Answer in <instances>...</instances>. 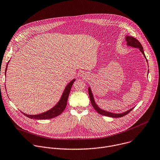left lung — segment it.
I'll return each mask as SVG.
<instances>
[{"mask_svg":"<svg viewBox=\"0 0 160 160\" xmlns=\"http://www.w3.org/2000/svg\"><path fill=\"white\" fill-rule=\"evenodd\" d=\"M126 40L127 41V45L128 46H132V47H134V48H139V50L141 51V52L142 53V55H144V57H145V58L146 59V57L144 55V51H143V48L141 45V44L139 42V41L138 39H136V38L132 37V36H126ZM146 61L148 62V60H146ZM88 94H89V97H90V102H91V103L93 106V108L96 110V111L101 114V115H103V116H108V117H111V118H121V117H123L126 115H127L128 113H129L133 109H131L129 110H128V111H126L123 113H121V114H115V113H112V112H108V111H103L102 109H101L100 108H99L98 107V105L96 104L95 100H94V98H93V94H92V90L90 89V87H88Z\"/></svg>","mask_w":160,"mask_h":160,"instance_id":"obj_1","label":"left lung"}]
</instances>
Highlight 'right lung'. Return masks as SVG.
<instances>
[{
  "instance_id": "obj_1",
  "label": "right lung",
  "mask_w": 160,
  "mask_h": 160,
  "mask_svg": "<svg viewBox=\"0 0 160 160\" xmlns=\"http://www.w3.org/2000/svg\"><path fill=\"white\" fill-rule=\"evenodd\" d=\"M8 65H7V67H6V72L7 71ZM75 81V79L72 80L67 85L60 101L57 103V104L56 105H55L54 107H53L52 109H51L50 110H49V111H48L45 112H43V113H41V114H37V115H29V114H26L25 113H23L22 112H21L24 116H26V117H28L30 119H52L53 118H55V117L60 115L63 112V111L65 109V108H66V106L67 105V100H68V96H69V93L70 92V90H71V88L73 85V83H74Z\"/></svg>"
}]
</instances>
